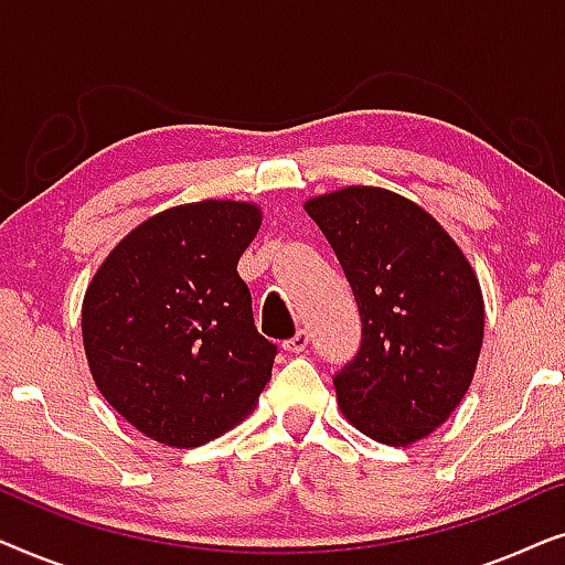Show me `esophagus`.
Segmentation results:
<instances>
[{
  "mask_svg": "<svg viewBox=\"0 0 565 565\" xmlns=\"http://www.w3.org/2000/svg\"><path fill=\"white\" fill-rule=\"evenodd\" d=\"M306 347H308V331H303V329H300L296 337L285 339V342H282V350H285V352H292V354L303 352Z\"/></svg>",
  "mask_w": 565,
  "mask_h": 565,
  "instance_id": "esophagus-1",
  "label": "esophagus"
}]
</instances>
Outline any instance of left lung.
Instances as JSON below:
<instances>
[{
    "label": "left lung",
    "mask_w": 565,
    "mask_h": 565,
    "mask_svg": "<svg viewBox=\"0 0 565 565\" xmlns=\"http://www.w3.org/2000/svg\"><path fill=\"white\" fill-rule=\"evenodd\" d=\"M319 223L354 292L362 342L334 375L339 406L383 445L435 431L473 381L483 296L458 244L427 211L381 188L313 198Z\"/></svg>",
    "instance_id": "1"
}]
</instances>
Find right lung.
I'll return each mask as SVG.
<instances>
[{"instance_id": "add662e5", "label": "right lung", "mask_w": 565, "mask_h": 565, "mask_svg": "<svg viewBox=\"0 0 565 565\" xmlns=\"http://www.w3.org/2000/svg\"><path fill=\"white\" fill-rule=\"evenodd\" d=\"M262 223L236 200L177 205L143 221L89 282L82 337L107 404L146 437L200 447L257 404L277 344L254 327L236 265Z\"/></svg>"}]
</instances>
